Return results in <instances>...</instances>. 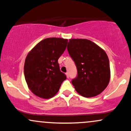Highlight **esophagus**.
I'll list each match as a JSON object with an SVG mask.
<instances>
[{"mask_svg": "<svg viewBox=\"0 0 131 131\" xmlns=\"http://www.w3.org/2000/svg\"><path fill=\"white\" fill-rule=\"evenodd\" d=\"M66 76H67V77L68 78H69V77H70V75H69L68 73H66Z\"/></svg>", "mask_w": 131, "mask_h": 131, "instance_id": "esophagus-1", "label": "esophagus"}]
</instances>
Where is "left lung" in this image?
Instances as JSON below:
<instances>
[{"label":"left lung","instance_id":"8db88e82","mask_svg":"<svg viewBox=\"0 0 131 131\" xmlns=\"http://www.w3.org/2000/svg\"><path fill=\"white\" fill-rule=\"evenodd\" d=\"M67 50L77 68V77L71 81L76 92L88 98L101 94L110 80V62L106 52L85 39H71Z\"/></svg>","mask_w":131,"mask_h":131}]
</instances>
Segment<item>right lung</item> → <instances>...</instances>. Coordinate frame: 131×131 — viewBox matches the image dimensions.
Here are the masks:
<instances>
[{"instance_id": "right-lung-1", "label": "right lung", "mask_w": 131, "mask_h": 131, "mask_svg": "<svg viewBox=\"0 0 131 131\" xmlns=\"http://www.w3.org/2000/svg\"><path fill=\"white\" fill-rule=\"evenodd\" d=\"M68 39L49 37L39 42L27 55L24 74L28 88L34 95L50 99L67 79L60 70L58 58L65 50Z\"/></svg>"}]
</instances>
